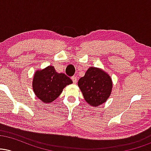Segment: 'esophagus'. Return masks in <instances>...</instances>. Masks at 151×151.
I'll list each match as a JSON object with an SVG mask.
<instances>
[{
	"label": "esophagus",
	"instance_id": "1",
	"mask_svg": "<svg viewBox=\"0 0 151 151\" xmlns=\"http://www.w3.org/2000/svg\"><path fill=\"white\" fill-rule=\"evenodd\" d=\"M72 81H73L74 84H76V83H77V77H72Z\"/></svg>",
	"mask_w": 151,
	"mask_h": 151
}]
</instances>
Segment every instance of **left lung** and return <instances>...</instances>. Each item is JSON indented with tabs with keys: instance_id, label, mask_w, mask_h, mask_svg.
Masks as SVG:
<instances>
[{
	"instance_id": "left-lung-1",
	"label": "left lung",
	"mask_w": 151,
	"mask_h": 151,
	"mask_svg": "<svg viewBox=\"0 0 151 151\" xmlns=\"http://www.w3.org/2000/svg\"><path fill=\"white\" fill-rule=\"evenodd\" d=\"M84 99L91 106L105 103L111 93L113 82L111 76L98 67H90L78 81Z\"/></svg>"
}]
</instances>
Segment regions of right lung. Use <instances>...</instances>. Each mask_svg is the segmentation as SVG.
<instances>
[{"mask_svg":"<svg viewBox=\"0 0 151 151\" xmlns=\"http://www.w3.org/2000/svg\"><path fill=\"white\" fill-rule=\"evenodd\" d=\"M32 89L43 103L50 104L61 94L64 88L72 84L70 78L58 73L53 66L35 71L32 79Z\"/></svg>","mask_w":151,"mask_h":151,"instance_id":"obj_1","label":"right lung"}]
</instances>
